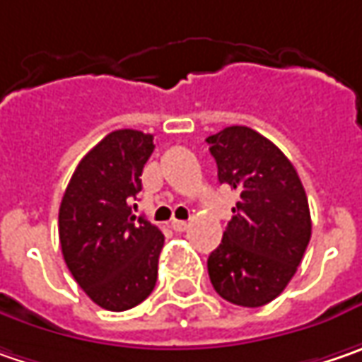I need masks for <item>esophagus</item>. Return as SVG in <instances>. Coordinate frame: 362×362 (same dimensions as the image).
<instances>
[{"label": "esophagus", "mask_w": 362, "mask_h": 362, "mask_svg": "<svg viewBox=\"0 0 362 362\" xmlns=\"http://www.w3.org/2000/svg\"><path fill=\"white\" fill-rule=\"evenodd\" d=\"M170 225H172V228H174L176 233H182V230H186V228H188V223H186V221H178V218H172V223H170Z\"/></svg>", "instance_id": "obj_1"}]
</instances>
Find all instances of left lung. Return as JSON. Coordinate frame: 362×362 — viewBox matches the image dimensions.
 <instances>
[{
  "mask_svg": "<svg viewBox=\"0 0 362 362\" xmlns=\"http://www.w3.org/2000/svg\"><path fill=\"white\" fill-rule=\"evenodd\" d=\"M206 144L218 182L239 190L223 241L209 255L212 288L230 304L265 306L286 290L310 243L306 190L284 151L251 127H225Z\"/></svg>",
  "mask_w": 362,
  "mask_h": 362,
  "instance_id": "8db88e82",
  "label": "left lung"
}]
</instances>
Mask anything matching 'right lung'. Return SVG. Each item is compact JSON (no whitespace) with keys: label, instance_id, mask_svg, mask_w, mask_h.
I'll return each mask as SVG.
<instances>
[{"label":"right lung","instance_id":"right-lung-1","mask_svg":"<svg viewBox=\"0 0 362 362\" xmlns=\"http://www.w3.org/2000/svg\"><path fill=\"white\" fill-rule=\"evenodd\" d=\"M153 135L117 129L78 162L58 211L66 267L97 306L123 312L141 304L158 279L164 235L135 216Z\"/></svg>","mask_w":362,"mask_h":362}]
</instances>
